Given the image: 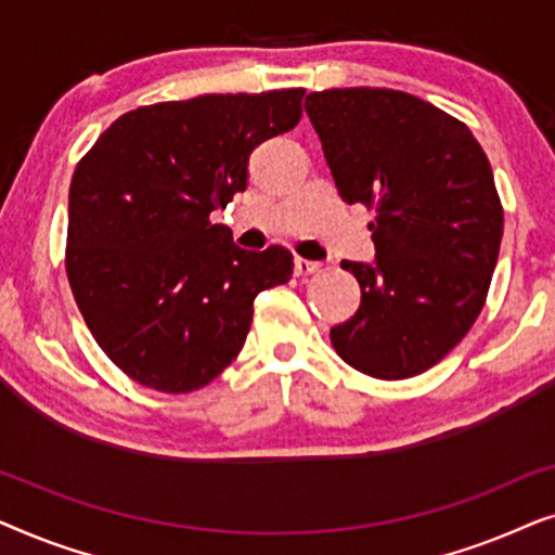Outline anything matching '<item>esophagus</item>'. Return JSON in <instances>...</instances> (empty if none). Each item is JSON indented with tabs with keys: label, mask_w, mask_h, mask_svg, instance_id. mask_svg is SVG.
Here are the masks:
<instances>
[{
	"label": "esophagus",
	"mask_w": 555,
	"mask_h": 555,
	"mask_svg": "<svg viewBox=\"0 0 555 555\" xmlns=\"http://www.w3.org/2000/svg\"><path fill=\"white\" fill-rule=\"evenodd\" d=\"M315 272H321V262L302 260V257H295V275H298V278H310V275H315Z\"/></svg>",
	"instance_id": "esophagus-1"
}]
</instances>
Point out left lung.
<instances>
[{
  "mask_svg": "<svg viewBox=\"0 0 555 555\" xmlns=\"http://www.w3.org/2000/svg\"><path fill=\"white\" fill-rule=\"evenodd\" d=\"M306 113L340 196L376 215V264L340 262L361 306L331 328V344L361 374H422L467 336L488 298L503 240L488 156L462 120L401 90H321Z\"/></svg>",
  "mask_w": 555,
  "mask_h": 555,
  "instance_id": "1",
  "label": "left lung"
}]
</instances>
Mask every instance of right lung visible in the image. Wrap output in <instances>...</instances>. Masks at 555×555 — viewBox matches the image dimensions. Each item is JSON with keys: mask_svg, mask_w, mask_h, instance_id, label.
Here are the masks:
<instances>
[{"mask_svg": "<svg viewBox=\"0 0 555 555\" xmlns=\"http://www.w3.org/2000/svg\"><path fill=\"white\" fill-rule=\"evenodd\" d=\"M302 88L128 111L75 166L65 270L95 344L135 384L207 386L237 359L257 293L285 285V247L247 253L209 215L247 189V162L302 116Z\"/></svg>", "mask_w": 555, "mask_h": 555, "instance_id": "obj_1", "label": "right lung"}]
</instances>
